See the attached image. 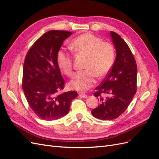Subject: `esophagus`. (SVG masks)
Segmentation results:
<instances>
[{
	"label": "esophagus",
	"instance_id": "esophagus-1",
	"mask_svg": "<svg viewBox=\"0 0 159 159\" xmlns=\"http://www.w3.org/2000/svg\"><path fill=\"white\" fill-rule=\"evenodd\" d=\"M79 95L80 96V97H83V98H87V95L85 94V93H79Z\"/></svg>",
	"mask_w": 159,
	"mask_h": 159
}]
</instances>
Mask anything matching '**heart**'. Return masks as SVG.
I'll list each match as a JSON object with an SVG mask.
<instances>
[{"mask_svg":"<svg viewBox=\"0 0 159 159\" xmlns=\"http://www.w3.org/2000/svg\"><path fill=\"white\" fill-rule=\"evenodd\" d=\"M72 50L87 56L84 68L79 71L70 82V87L77 91H87L96 82V76L103 77L111 70L115 61V50L111 43L102 42L91 34H84L71 42ZM56 62L65 75L73 74L72 59L64 50H59L56 54Z\"/></svg>","mask_w":159,"mask_h":159,"instance_id":"b5f03b06","label":"heart"}]
</instances>
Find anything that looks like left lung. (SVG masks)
Returning a JSON list of instances; mask_svg holds the SVG:
<instances>
[{"label":"left lung","mask_w":159,"mask_h":159,"mask_svg":"<svg viewBox=\"0 0 159 159\" xmlns=\"http://www.w3.org/2000/svg\"><path fill=\"white\" fill-rule=\"evenodd\" d=\"M110 35L116 50V58L111 70L95 89L94 95L100 105L91 111L101 120L116 119L128 108L136 93L137 65L128 44L116 32ZM103 94L107 97L103 98Z\"/></svg>","instance_id":"obj_1"}]
</instances>
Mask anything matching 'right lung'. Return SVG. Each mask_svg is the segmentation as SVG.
<instances>
[{
  "instance_id": "1",
  "label": "right lung",
  "mask_w": 159,
  "mask_h": 159,
  "mask_svg": "<svg viewBox=\"0 0 159 159\" xmlns=\"http://www.w3.org/2000/svg\"><path fill=\"white\" fill-rule=\"evenodd\" d=\"M72 34L51 30L36 41L23 64L22 88L30 107L39 118L55 120L68 114L76 91L62 92L64 80L56 62L64 41Z\"/></svg>"
}]
</instances>
